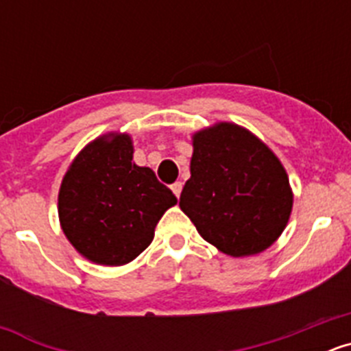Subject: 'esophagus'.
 Masks as SVG:
<instances>
[{"label": "esophagus", "mask_w": 351, "mask_h": 351, "mask_svg": "<svg viewBox=\"0 0 351 351\" xmlns=\"http://www.w3.org/2000/svg\"><path fill=\"white\" fill-rule=\"evenodd\" d=\"M170 188H172V191H173V195H176V197H181V191H182V182L181 181H178V182H173L172 186H170Z\"/></svg>", "instance_id": "esophagus-1"}]
</instances>
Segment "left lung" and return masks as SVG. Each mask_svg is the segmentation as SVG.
<instances>
[{"label": "left lung", "instance_id": "obj_1", "mask_svg": "<svg viewBox=\"0 0 351 351\" xmlns=\"http://www.w3.org/2000/svg\"><path fill=\"white\" fill-rule=\"evenodd\" d=\"M190 172L179 207L225 255H256L283 234L293 206L287 170L246 128L216 123L195 133Z\"/></svg>", "mask_w": 351, "mask_h": 351}]
</instances>
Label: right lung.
<instances>
[{
    "mask_svg": "<svg viewBox=\"0 0 351 351\" xmlns=\"http://www.w3.org/2000/svg\"><path fill=\"white\" fill-rule=\"evenodd\" d=\"M178 198L149 167L133 163L126 133L95 138L71 161L58 197L64 235L100 265H125L151 244L160 218Z\"/></svg>",
    "mask_w": 351,
    "mask_h": 351,
    "instance_id": "add662e5",
    "label": "right lung"
}]
</instances>
